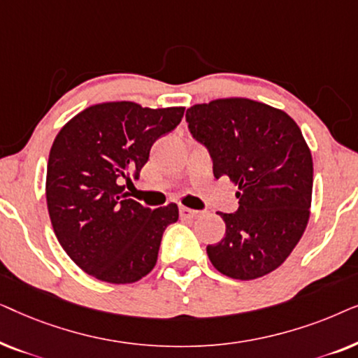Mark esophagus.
<instances>
[{"mask_svg": "<svg viewBox=\"0 0 358 358\" xmlns=\"http://www.w3.org/2000/svg\"><path fill=\"white\" fill-rule=\"evenodd\" d=\"M180 217L185 218V220H195L200 215V212L197 210H192V208H185V207H180Z\"/></svg>", "mask_w": 358, "mask_h": 358, "instance_id": "esophagus-1", "label": "esophagus"}]
</instances>
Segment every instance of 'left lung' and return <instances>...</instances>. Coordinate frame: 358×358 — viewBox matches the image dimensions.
Instances as JSON below:
<instances>
[{"label":"left lung","mask_w":358,"mask_h":358,"mask_svg":"<svg viewBox=\"0 0 358 358\" xmlns=\"http://www.w3.org/2000/svg\"><path fill=\"white\" fill-rule=\"evenodd\" d=\"M189 131L207 148L213 176L238 185L239 208L218 215L227 233L207 246L223 275L252 280L275 271L305 233L313 159L301 130L283 110L251 99H217L185 112Z\"/></svg>","instance_id":"left-lung-1"}]
</instances>
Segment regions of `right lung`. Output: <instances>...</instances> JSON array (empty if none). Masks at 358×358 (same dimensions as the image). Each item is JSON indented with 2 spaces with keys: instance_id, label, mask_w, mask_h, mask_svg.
<instances>
[{
  "instance_id": "1",
  "label": "right lung",
  "mask_w": 358,
  "mask_h": 358,
  "mask_svg": "<svg viewBox=\"0 0 358 358\" xmlns=\"http://www.w3.org/2000/svg\"><path fill=\"white\" fill-rule=\"evenodd\" d=\"M184 107L148 109L106 102L80 112L58 131L47 164V207L58 243L90 275L134 283L158 261L176 203L156 210L129 199L124 180L138 178L150 150L180 124Z\"/></svg>"
}]
</instances>
